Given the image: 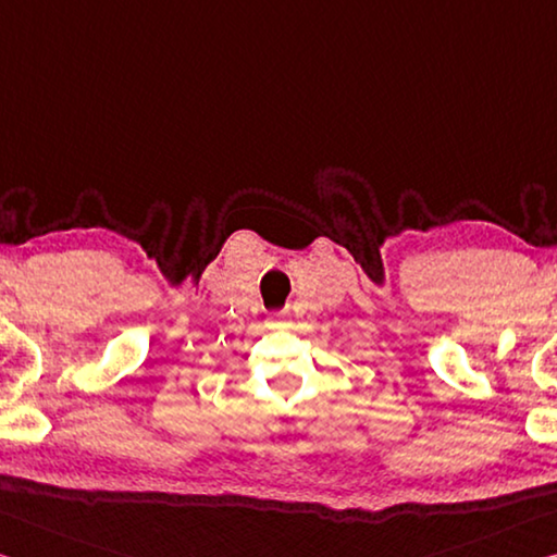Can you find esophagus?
Listing matches in <instances>:
<instances>
[{
	"instance_id": "1",
	"label": "esophagus",
	"mask_w": 557,
	"mask_h": 557,
	"mask_svg": "<svg viewBox=\"0 0 557 557\" xmlns=\"http://www.w3.org/2000/svg\"><path fill=\"white\" fill-rule=\"evenodd\" d=\"M275 322H287V314L282 312V314H275Z\"/></svg>"
}]
</instances>
